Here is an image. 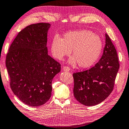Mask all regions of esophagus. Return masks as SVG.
Listing matches in <instances>:
<instances>
[{
	"label": "esophagus",
	"instance_id": "1",
	"mask_svg": "<svg viewBox=\"0 0 129 129\" xmlns=\"http://www.w3.org/2000/svg\"><path fill=\"white\" fill-rule=\"evenodd\" d=\"M63 70H64V71H70V68L69 67H67V66H65L63 68Z\"/></svg>",
	"mask_w": 129,
	"mask_h": 129
}]
</instances>
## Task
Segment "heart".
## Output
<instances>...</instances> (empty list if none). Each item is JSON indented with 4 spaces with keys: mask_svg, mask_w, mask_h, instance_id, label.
<instances>
[{
    "mask_svg": "<svg viewBox=\"0 0 129 129\" xmlns=\"http://www.w3.org/2000/svg\"><path fill=\"white\" fill-rule=\"evenodd\" d=\"M103 43L98 35L89 30L81 29L68 32L63 38L55 36L52 39L51 49L53 56L61 60L71 53L74 55L69 62L82 68L92 66L101 55Z\"/></svg>",
    "mask_w": 129,
    "mask_h": 129,
    "instance_id": "b5f03b06",
    "label": "heart"
}]
</instances>
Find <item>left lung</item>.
<instances>
[{"label": "left lung", "mask_w": 129, "mask_h": 129, "mask_svg": "<svg viewBox=\"0 0 129 129\" xmlns=\"http://www.w3.org/2000/svg\"><path fill=\"white\" fill-rule=\"evenodd\" d=\"M103 54L94 66L73 73V94L82 105L94 106L104 101L112 93L119 68L117 53L110 38L106 34Z\"/></svg>", "instance_id": "1"}]
</instances>
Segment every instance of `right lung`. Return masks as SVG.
Listing matches in <instances>:
<instances>
[{
    "mask_svg": "<svg viewBox=\"0 0 129 129\" xmlns=\"http://www.w3.org/2000/svg\"><path fill=\"white\" fill-rule=\"evenodd\" d=\"M50 24H32L17 35L6 55V65L13 93L32 107L43 105L51 96L52 81L61 64L48 54Z\"/></svg>",
    "mask_w": 129,
    "mask_h": 129,
    "instance_id": "obj_1",
    "label": "right lung"
}]
</instances>
